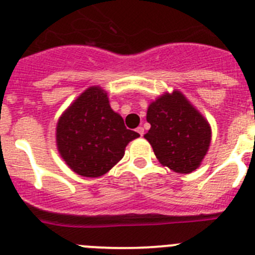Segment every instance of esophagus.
Returning a JSON list of instances; mask_svg holds the SVG:
<instances>
[{"instance_id": "esophagus-1", "label": "esophagus", "mask_w": 255, "mask_h": 255, "mask_svg": "<svg viewBox=\"0 0 255 255\" xmlns=\"http://www.w3.org/2000/svg\"><path fill=\"white\" fill-rule=\"evenodd\" d=\"M136 131H138V134L140 135V136H143V135H144V129L141 128V126H139L138 129H136Z\"/></svg>"}]
</instances>
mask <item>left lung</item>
Listing matches in <instances>:
<instances>
[{
	"label": "left lung",
	"mask_w": 255,
	"mask_h": 255,
	"mask_svg": "<svg viewBox=\"0 0 255 255\" xmlns=\"http://www.w3.org/2000/svg\"><path fill=\"white\" fill-rule=\"evenodd\" d=\"M150 129L144 138L163 166L179 173L197 170L211 144V126L179 91L164 93L148 107Z\"/></svg>",
	"instance_id": "left-lung-1"
}]
</instances>
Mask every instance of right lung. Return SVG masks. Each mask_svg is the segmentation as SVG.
<instances>
[{"instance_id":"add662e5","label":"right lung","mask_w":255,"mask_h":255,"mask_svg":"<svg viewBox=\"0 0 255 255\" xmlns=\"http://www.w3.org/2000/svg\"><path fill=\"white\" fill-rule=\"evenodd\" d=\"M138 132L126 129L123 117L114 111L107 93L91 87L69 106L56 128L61 157L75 173L100 177L125 154L129 141Z\"/></svg>"}]
</instances>
